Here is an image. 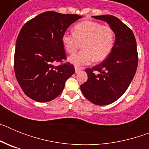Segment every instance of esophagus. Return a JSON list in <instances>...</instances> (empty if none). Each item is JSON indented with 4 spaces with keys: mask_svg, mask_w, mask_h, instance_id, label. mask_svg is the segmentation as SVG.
Listing matches in <instances>:
<instances>
[{
    "mask_svg": "<svg viewBox=\"0 0 149 149\" xmlns=\"http://www.w3.org/2000/svg\"><path fill=\"white\" fill-rule=\"evenodd\" d=\"M74 70H75V73L77 74V73H78L79 72H81V68H78V67H77V66H75V67H74Z\"/></svg>",
    "mask_w": 149,
    "mask_h": 149,
    "instance_id": "1",
    "label": "esophagus"
}]
</instances>
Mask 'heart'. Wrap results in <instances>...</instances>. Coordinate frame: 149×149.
Masks as SVG:
<instances>
[{"label": "heart", "instance_id": "b5f03b06", "mask_svg": "<svg viewBox=\"0 0 149 149\" xmlns=\"http://www.w3.org/2000/svg\"><path fill=\"white\" fill-rule=\"evenodd\" d=\"M114 41L115 33L111 27L93 21L78 23L74 27V33L66 31L62 36L63 47L68 53L75 52L82 44L83 51L68 59L76 66L105 60L111 53Z\"/></svg>", "mask_w": 149, "mask_h": 149}]
</instances>
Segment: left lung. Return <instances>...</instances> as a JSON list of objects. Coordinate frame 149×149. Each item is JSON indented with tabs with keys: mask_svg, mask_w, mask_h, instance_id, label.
I'll return each mask as SVG.
<instances>
[{
	"mask_svg": "<svg viewBox=\"0 0 149 149\" xmlns=\"http://www.w3.org/2000/svg\"><path fill=\"white\" fill-rule=\"evenodd\" d=\"M93 18L104 21L113 30L116 41L111 53L100 64L86 68L88 80L81 86L84 95L96 105L113 103L125 93L138 65L136 39L132 30L110 15ZM97 71L98 74H95Z\"/></svg>",
	"mask_w": 149,
	"mask_h": 149,
	"instance_id": "left-lung-1",
	"label": "left lung"
}]
</instances>
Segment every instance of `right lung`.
<instances>
[{"label": "right lung", "mask_w": 149, "mask_h": 149, "mask_svg": "<svg viewBox=\"0 0 149 149\" xmlns=\"http://www.w3.org/2000/svg\"><path fill=\"white\" fill-rule=\"evenodd\" d=\"M82 18L53 11L41 13L21 29L15 45L14 69L23 92L38 102H48L63 92L65 83L74 73L65 60L62 36L69 26Z\"/></svg>", "instance_id": "right-lung-1"}]
</instances>
